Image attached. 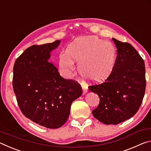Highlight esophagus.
Listing matches in <instances>:
<instances>
[{
  "instance_id": "1",
  "label": "esophagus",
  "mask_w": 151,
  "mask_h": 151,
  "mask_svg": "<svg viewBox=\"0 0 151 151\" xmlns=\"http://www.w3.org/2000/svg\"><path fill=\"white\" fill-rule=\"evenodd\" d=\"M82 88H83V94H86L88 92V87H86L85 86H82Z\"/></svg>"
}]
</instances>
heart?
Returning <instances> with one entry per match:
<instances>
[{
    "label": "heart",
    "mask_w": 151,
    "mask_h": 151,
    "mask_svg": "<svg viewBox=\"0 0 151 151\" xmlns=\"http://www.w3.org/2000/svg\"><path fill=\"white\" fill-rule=\"evenodd\" d=\"M116 49L111 43L96 37L78 38L68 46L66 53L59 57L60 65L66 73L75 70L77 61L79 73L91 83H102L113 71L116 62Z\"/></svg>",
    "instance_id": "heart-1"
}]
</instances>
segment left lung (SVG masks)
I'll return each instance as SVG.
<instances>
[{"label":"left lung","mask_w":151,"mask_h":151,"mask_svg":"<svg viewBox=\"0 0 151 151\" xmlns=\"http://www.w3.org/2000/svg\"><path fill=\"white\" fill-rule=\"evenodd\" d=\"M112 39L117 48L113 71L105 82L88 86L100 98L93 116L105 124H117L133 116L146 88L145 62L139 52L129 43Z\"/></svg>","instance_id":"8db88e82"}]
</instances>
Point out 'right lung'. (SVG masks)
<instances>
[{"label": "right lung", "mask_w": 151, "mask_h": 151, "mask_svg": "<svg viewBox=\"0 0 151 151\" xmlns=\"http://www.w3.org/2000/svg\"><path fill=\"white\" fill-rule=\"evenodd\" d=\"M60 40L32 45L17 58L13 67L12 86L22 114L35 123L58 129L65 123L73 102L81 96L77 82L60 75L48 62L50 52Z\"/></svg>", "instance_id": "obj_1"}]
</instances>
